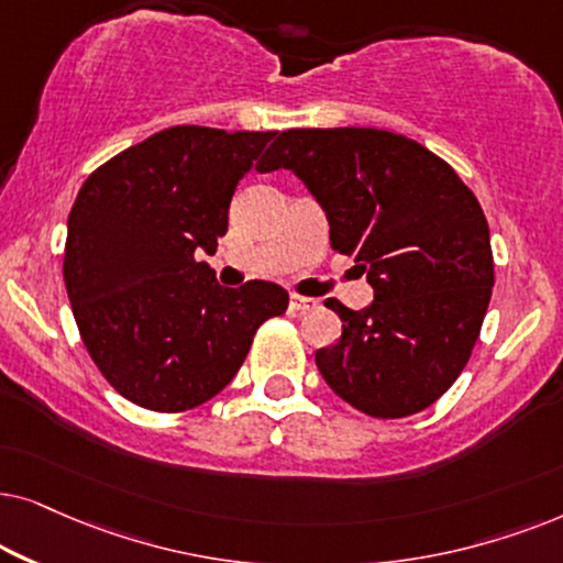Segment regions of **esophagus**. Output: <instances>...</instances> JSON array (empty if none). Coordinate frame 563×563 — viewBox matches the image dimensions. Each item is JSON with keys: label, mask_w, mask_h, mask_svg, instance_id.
<instances>
[{"label": "esophagus", "mask_w": 563, "mask_h": 563, "mask_svg": "<svg viewBox=\"0 0 563 563\" xmlns=\"http://www.w3.org/2000/svg\"><path fill=\"white\" fill-rule=\"evenodd\" d=\"M290 311H309V309H313V306H317V301H313V298H306V296H290Z\"/></svg>", "instance_id": "34e87169"}]
</instances>
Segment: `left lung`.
<instances>
[{
    "label": "left lung",
    "mask_w": 563,
    "mask_h": 563,
    "mask_svg": "<svg viewBox=\"0 0 563 563\" xmlns=\"http://www.w3.org/2000/svg\"><path fill=\"white\" fill-rule=\"evenodd\" d=\"M260 172L290 169L355 257L373 301L334 298L342 336L317 350L329 388L371 417L417 415L468 363L494 286L489 227L476 195L422 144L378 129L277 133Z\"/></svg>",
    "instance_id": "1"
}]
</instances>
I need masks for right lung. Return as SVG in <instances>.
<instances>
[{
	"label": "right lung",
	"mask_w": 563,
	"mask_h": 563,
	"mask_svg": "<svg viewBox=\"0 0 563 563\" xmlns=\"http://www.w3.org/2000/svg\"><path fill=\"white\" fill-rule=\"evenodd\" d=\"M275 131L175 125L112 156L69 213L64 283L95 365L154 411L200 407L242 368L288 294L267 280L223 288L200 254L229 231L239 179Z\"/></svg>",
	"instance_id": "1"
}]
</instances>
